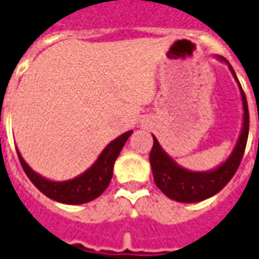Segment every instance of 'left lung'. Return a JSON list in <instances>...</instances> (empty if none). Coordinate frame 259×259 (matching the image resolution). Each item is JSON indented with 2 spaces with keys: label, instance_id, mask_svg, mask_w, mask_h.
Here are the masks:
<instances>
[{
  "label": "left lung",
  "instance_id": "obj_1",
  "mask_svg": "<svg viewBox=\"0 0 259 259\" xmlns=\"http://www.w3.org/2000/svg\"><path fill=\"white\" fill-rule=\"evenodd\" d=\"M218 61L228 65L233 73L237 85L240 88L241 100H242V127H241L238 140L234 146L231 154L227 157L220 166L214 167L207 171H193L186 167H181L176 163L164 149L160 146L159 140L153 136V149L150 152V164H152L154 183L168 198L179 203H198L215 196L218 191L226 187L228 181L240 166L241 159L244 156V150L247 146L248 130H249V113L245 93L241 88L238 78L234 72L233 66L226 58L217 55Z\"/></svg>",
  "mask_w": 259,
  "mask_h": 259
}]
</instances>
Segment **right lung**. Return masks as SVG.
Instances as JSON below:
<instances>
[{"mask_svg": "<svg viewBox=\"0 0 259 259\" xmlns=\"http://www.w3.org/2000/svg\"><path fill=\"white\" fill-rule=\"evenodd\" d=\"M132 133L133 130H129L119 137H116L115 140H112L102 150L99 157L88 170L70 180L65 181L49 180L36 171H33L25 160L22 159L21 153L18 150L17 153H18L21 166L28 176V179L32 181L33 186L41 193L58 203L78 205V204L89 203L95 198H98L107 189L113 176V166H115L116 159L120 154L123 146L127 142Z\"/></svg>", "mask_w": 259, "mask_h": 259, "instance_id": "add662e5", "label": "right lung"}]
</instances>
